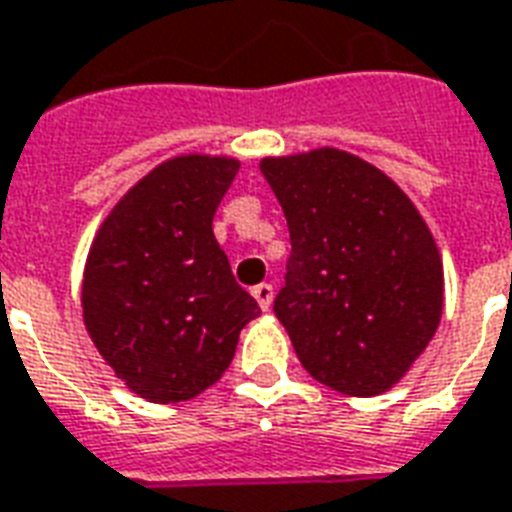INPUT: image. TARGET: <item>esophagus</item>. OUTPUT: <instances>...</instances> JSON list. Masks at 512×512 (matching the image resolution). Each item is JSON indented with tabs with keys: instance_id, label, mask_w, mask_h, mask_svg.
I'll list each match as a JSON object with an SVG mask.
<instances>
[{
	"instance_id": "obj_1",
	"label": "esophagus",
	"mask_w": 512,
	"mask_h": 512,
	"mask_svg": "<svg viewBox=\"0 0 512 512\" xmlns=\"http://www.w3.org/2000/svg\"><path fill=\"white\" fill-rule=\"evenodd\" d=\"M252 295H255V301L260 304V309H263V312H268V309H271V304H274V287L266 285V282H263V285L252 287Z\"/></svg>"
}]
</instances>
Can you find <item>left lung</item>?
Returning a JSON list of instances; mask_svg holds the SVG:
<instances>
[{
  "label": "left lung",
  "mask_w": 512,
  "mask_h": 512,
  "mask_svg": "<svg viewBox=\"0 0 512 512\" xmlns=\"http://www.w3.org/2000/svg\"><path fill=\"white\" fill-rule=\"evenodd\" d=\"M290 230L274 301L298 361L347 396H380L442 317V260L418 208L382 170L339 149L266 157Z\"/></svg>",
  "instance_id": "1"
}]
</instances>
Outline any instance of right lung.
Here are the masks:
<instances>
[{"instance_id":"right-lung-1","label":"right lung","mask_w":512,"mask_h":512,"mask_svg":"<svg viewBox=\"0 0 512 512\" xmlns=\"http://www.w3.org/2000/svg\"><path fill=\"white\" fill-rule=\"evenodd\" d=\"M236 173L238 160L227 157H173L97 230L83 271V323L140 399L170 404L206 391L260 314L211 230Z\"/></svg>"}]
</instances>
